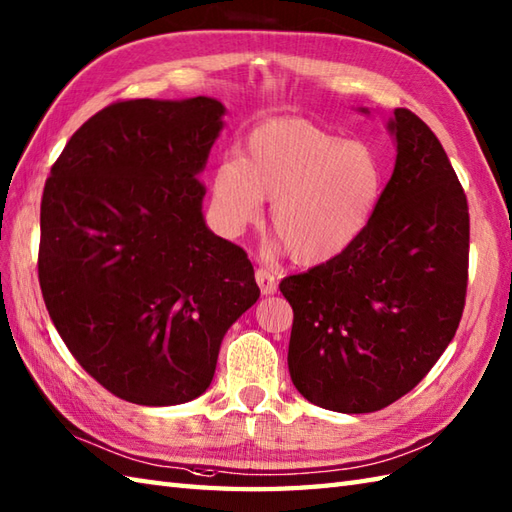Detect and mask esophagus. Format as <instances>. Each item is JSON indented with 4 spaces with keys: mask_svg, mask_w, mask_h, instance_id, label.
<instances>
[{
    "mask_svg": "<svg viewBox=\"0 0 512 512\" xmlns=\"http://www.w3.org/2000/svg\"><path fill=\"white\" fill-rule=\"evenodd\" d=\"M255 279H257L261 294H275L277 292V279L268 268H257Z\"/></svg>",
    "mask_w": 512,
    "mask_h": 512,
    "instance_id": "34e87169",
    "label": "esophagus"
}]
</instances>
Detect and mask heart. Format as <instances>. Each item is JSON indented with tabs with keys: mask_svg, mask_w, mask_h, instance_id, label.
I'll list each match as a JSON object with an SVG mask.
<instances>
[{
	"mask_svg": "<svg viewBox=\"0 0 512 512\" xmlns=\"http://www.w3.org/2000/svg\"><path fill=\"white\" fill-rule=\"evenodd\" d=\"M384 189V168L364 146L305 120L257 126L242 161H222L213 205L222 227L240 233L270 202V227L299 264H323L358 240Z\"/></svg>",
	"mask_w": 512,
	"mask_h": 512,
	"instance_id": "heart-1",
	"label": "heart"
}]
</instances>
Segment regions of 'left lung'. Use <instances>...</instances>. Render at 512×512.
I'll use <instances>...</instances> for the list:
<instances>
[{
	"label": "left lung",
	"instance_id": "1",
	"mask_svg": "<svg viewBox=\"0 0 512 512\" xmlns=\"http://www.w3.org/2000/svg\"><path fill=\"white\" fill-rule=\"evenodd\" d=\"M388 130L395 170L364 233L279 283L294 312L292 382L307 401L344 414L382 410L417 386L465 310V189L421 117L395 109Z\"/></svg>",
	"mask_w": 512,
	"mask_h": 512
}]
</instances>
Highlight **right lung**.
<instances>
[{
	"label": "right lung",
	"mask_w": 512,
	"mask_h": 512,
	"mask_svg": "<svg viewBox=\"0 0 512 512\" xmlns=\"http://www.w3.org/2000/svg\"><path fill=\"white\" fill-rule=\"evenodd\" d=\"M222 102L120 100L67 141L41 198L39 283L76 362L115 397L202 395L220 342L259 299L244 248L202 218Z\"/></svg>",
	"instance_id": "add662e5"
}]
</instances>
